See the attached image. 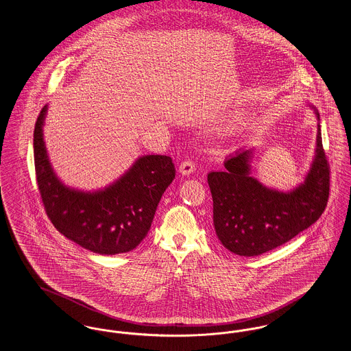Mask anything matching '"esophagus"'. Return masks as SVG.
I'll return each mask as SVG.
<instances>
[{"instance_id": "obj_1", "label": "esophagus", "mask_w": 351, "mask_h": 351, "mask_svg": "<svg viewBox=\"0 0 351 351\" xmlns=\"http://www.w3.org/2000/svg\"><path fill=\"white\" fill-rule=\"evenodd\" d=\"M179 171H180V173H182V175H185V176H188V175L193 173V172L196 171L195 162H193V160H191V159L184 160L182 165H180V167H179Z\"/></svg>"}]
</instances>
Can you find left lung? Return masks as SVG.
Segmentation results:
<instances>
[{
	"label": "left lung",
	"instance_id": "1",
	"mask_svg": "<svg viewBox=\"0 0 351 351\" xmlns=\"http://www.w3.org/2000/svg\"><path fill=\"white\" fill-rule=\"evenodd\" d=\"M309 107L320 120L317 110ZM252 155L253 149H241L226 158V169L208 175L215 234L228 251L247 257L271 251L313 225L326 208L330 179L320 124L308 173L290 192L270 189L252 178Z\"/></svg>",
	"mask_w": 351,
	"mask_h": 351
}]
</instances>
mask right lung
Segmentation results:
<instances>
[{"instance_id":"right-lung-1","label":"right lung","mask_w":351,"mask_h":351,"mask_svg":"<svg viewBox=\"0 0 351 351\" xmlns=\"http://www.w3.org/2000/svg\"><path fill=\"white\" fill-rule=\"evenodd\" d=\"M44 106L34 130V160L39 192L48 218L71 241L99 254L133 251L147 235L156 206L175 179L167 155H143L111 185L82 192L64 185L52 169L43 125Z\"/></svg>"}]
</instances>
